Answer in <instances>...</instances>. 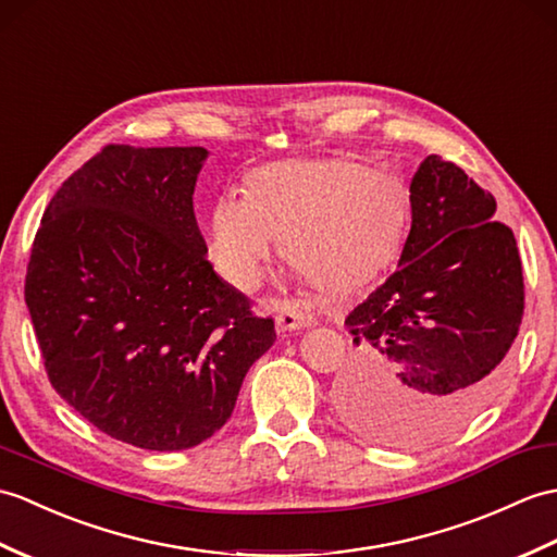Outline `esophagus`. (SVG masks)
<instances>
[{"label":"esophagus","instance_id":"esophagus-1","mask_svg":"<svg viewBox=\"0 0 557 557\" xmlns=\"http://www.w3.org/2000/svg\"><path fill=\"white\" fill-rule=\"evenodd\" d=\"M275 308H277L275 325L280 332H292V330H301V327L313 325V318L304 313V310L292 301H282Z\"/></svg>","mask_w":557,"mask_h":557}]
</instances>
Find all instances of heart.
Masks as SVG:
<instances>
[{
  "label": "heart",
  "mask_w": 557,
  "mask_h": 557,
  "mask_svg": "<svg viewBox=\"0 0 557 557\" xmlns=\"http://www.w3.org/2000/svg\"><path fill=\"white\" fill-rule=\"evenodd\" d=\"M408 197L394 177L351 159L282 161L220 197L209 256L237 289H253L284 237V256L327 292H348L389 265L404 242Z\"/></svg>",
  "instance_id": "1"
}]
</instances>
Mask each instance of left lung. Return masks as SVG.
Segmentation results:
<instances>
[{
  "label": "left lung",
  "mask_w": 557,
  "mask_h": 557,
  "mask_svg": "<svg viewBox=\"0 0 557 557\" xmlns=\"http://www.w3.org/2000/svg\"><path fill=\"white\" fill-rule=\"evenodd\" d=\"M410 211L398 268L346 318V416L386 446L430 444L486 408L524 313L512 230L462 168L426 157Z\"/></svg>",
  "instance_id": "obj_1"
}]
</instances>
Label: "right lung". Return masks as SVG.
I'll return each mask as SVG.
<instances>
[{
	"mask_svg": "<svg viewBox=\"0 0 557 557\" xmlns=\"http://www.w3.org/2000/svg\"><path fill=\"white\" fill-rule=\"evenodd\" d=\"M206 157L103 147L51 197L33 242L25 304L51 386L137 448L213 436L277 339L206 258L191 203Z\"/></svg>",
	"mask_w": 557,
	"mask_h": 557,
	"instance_id": "1",
	"label": "right lung"
}]
</instances>
